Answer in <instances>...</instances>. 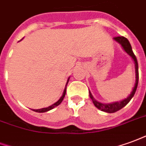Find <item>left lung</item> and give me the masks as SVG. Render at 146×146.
<instances>
[{"label": "left lung", "mask_w": 146, "mask_h": 146, "mask_svg": "<svg viewBox=\"0 0 146 146\" xmlns=\"http://www.w3.org/2000/svg\"><path fill=\"white\" fill-rule=\"evenodd\" d=\"M114 39L118 42L122 46L123 49L125 50L127 53L130 56L132 59L135 62V87H134L131 93V94L128 96V98H125L124 100H121V101H116V102H113V103L111 104H103L100 103V102H98L97 100H95L93 95L91 94V93L89 91L90 94V98H91L93 103L95 105L96 108H98V109H100V111H102L107 112V113H114V112L119 111L121 109L124 108V107L131 100V99L133 98V96L135 94V91H136L137 87H138V84H139V65H138V61H137L136 56H135L133 51H132V48H131V44L126 38L123 37V36H117V37H114Z\"/></svg>", "instance_id": "1"}]
</instances>
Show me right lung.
Listing matches in <instances>:
<instances>
[{
  "label": "right lung",
  "mask_w": 146,
  "mask_h": 146,
  "mask_svg": "<svg viewBox=\"0 0 146 146\" xmlns=\"http://www.w3.org/2000/svg\"><path fill=\"white\" fill-rule=\"evenodd\" d=\"M69 80H70V78H68L67 83H66V87H65L64 91H63V94H62V97L59 98V100H58L57 102H56L55 104H52V105H51V106L48 107V108H44L38 109V110H33V111L35 112H38V113H43V112L48 111H50V110H52V109H53L54 108H56V107H57L58 105H59V104H61V102L62 101V100H63L65 95H66V86H67V84H68V82H69Z\"/></svg>",
  "instance_id": "add662e5"
}]
</instances>
